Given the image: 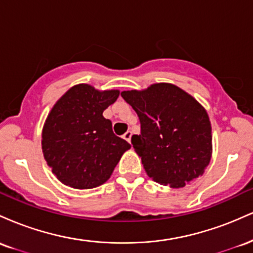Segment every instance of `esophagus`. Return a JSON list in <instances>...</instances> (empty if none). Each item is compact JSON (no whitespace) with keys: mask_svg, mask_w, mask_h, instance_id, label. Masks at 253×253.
<instances>
[{"mask_svg":"<svg viewBox=\"0 0 253 253\" xmlns=\"http://www.w3.org/2000/svg\"><path fill=\"white\" fill-rule=\"evenodd\" d=\"M130 138H132V132H130V130H127V132L124 134V139L128 141V143H130Z\"/></svg>","mask_w":253,"mask_h":253,"instance_id":"1","label":"esophagus"}]
</instances>
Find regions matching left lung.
Here are the masks:
<instances>
[{
  "instance_id": "8db88e82",
  "label": "left lung",
  "mask_w": 253,
  "mask_h": 253,
  "mask_svg": "<svg viewBox=\"0 0 253 253\" xmlns=\"http://www.w3.org/2000/svg\"><path fill=\"white\" fill-rule=\"evenodd\" d=\"M121 96L140 121V134L132 136V145L153 181L182 188L202 176L211 157V126L195 98L168 83Z\"/></svg>"
}]
</instances>
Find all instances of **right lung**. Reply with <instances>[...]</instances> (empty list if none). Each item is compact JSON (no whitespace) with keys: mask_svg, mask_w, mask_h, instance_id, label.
Masks as SVG:
<instances>
[{"mask_svg":"<svg viewBox=\"0 0 253 253\" xmlns=\"http://www.w3.org/2000/svg\"><path fill=\"white\" fill-rule=\"evenodd\" d=\"M118 97V90L98 91L89 84H78L52 108L42 129V153L65 185L91 189L103 184L130 149L102 115Z\"/></svg>","mask_w":253,"mask_h":253,"instance_id":"right-lung-1","label":"right lung"}]
</instances>
